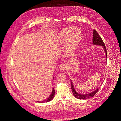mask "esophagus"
Wrapping results in <instances>:
<instances>
[{"instance_id": "34e87169", "label": "esophagus", "mask_w": 121, "mask_h": 121, "mask_svg": "<svg viewBox=\"0 0 121 121\" xmlns=\"http://www.w3.org/2000/svg\"><path fill=\"white\" fill-rule=\"evenodd\" d=\"M67 68V66L65 64H61L59 66V69L61 70H65Z\"/></svg>"}]
</instances>
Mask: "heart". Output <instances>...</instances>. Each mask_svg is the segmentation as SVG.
I'll list each match as a JSON object with an SVG mask.
<instances>
[{
	"instance_id": "b5f03b06",
	"label": "heart",
	"mask_w": 121,
	"mask_h": 121,
	"mask_svg": "<svg viewBox=\"0 0 121 121\" xmlns=\"http://www.w3.org/2000/svg\"><path fill=\"white\" fill-rule=\"evenodd\" d=\"M81 37V31L78 28L73 27L62 30L59 34L58 38L63 42L68 41L69 48L73 49L78 46Z\"/></svg>"
}]
</instances>
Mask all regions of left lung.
Listing matches in <instances>:
<instances>
[{
  "label": "left lung",
  "mask_w": 121,
  "mask_h": 121,
  "mask_svg": "<svg viewBox=\"0 0 121 121\" xmlns=\"http://www.w3.org/2000/svg\"><path fill=\"white\" fill-rule=\"evenodd\" d=\"M92 44H94V45H98V46H102L103 48H104L105 52V55H106V60L107 58V52H106V48L105 46L104 43L102 39H101L100 36L99 35V34L96 31V30L94 29L93 30V43ZM71 87H72V92L73 93L74 95V96L78 99H89L91 98L92 97H93L94 95L96 94L98 90H99V88L95 90V91H94L93 92L89 93V94H85V95H82V94H78V93H77V92L75 91V90H74V88L73 87V84L72 81H71Z\"/></svg>",
  "instance_id": "left-lung-1"
}]
</instances>
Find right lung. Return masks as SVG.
Instances as JSON below:
<instances>
[{
  "label": "right lung",
  "mask_w": 121,
  "mask_h": 121,
  "mask_svg": "<svg viewBox=\"0 0 121 121\" xmlns=\"http://www.w3.org/2000/svg\"><path fill=\"white\" fill-rule=\"evenodd\" d=\"M53 79H54V77L53 78ZM54 95H55V90L54 89V88H52V94H51V95L49 96V97L47 99H46V100H43V101H38V103H46V102H48V101L52 100L53 98H54Z\"/></svg>",
  "instance_id": "1"
}]
</instances>
